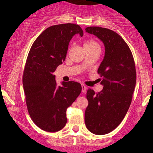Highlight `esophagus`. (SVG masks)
Returning <instances> with one entry per match:
<instances>
[{
	"label": "esophagus",
	"instance_id": "1",
	"mask_svg": "<svg viewBox=\"0 0 153 153\" xmlns=\"http://www.w3.org/2000/svg\"><path fill=\"white\" fill-rule=\"evenodd\" d=\"M81 87H82V93H85V91H86V89H87L86 86H85V85H83V84H82Z\"/></svg>",
	"mask_w": 153,
	"mask_h": 153
}]
</instances>
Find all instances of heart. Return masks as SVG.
Masks as SVG:
<instances>
[{
  "label": "heart",
  "instance_id": "obj_1",
  "mask_svg": "<svg viewBox=\"0 0 153 153\" xmlns=\"http://www.w3.org/2000/svg\"><path fill=\"white\" fill-rule=\"evenodd\" d=\"M95 46H99L97 42L93 39H87L84 42V48H91V47H95Z\"/></svg>",
  "mask_w": 153,
  "mask_h": 153
}]
</instances>
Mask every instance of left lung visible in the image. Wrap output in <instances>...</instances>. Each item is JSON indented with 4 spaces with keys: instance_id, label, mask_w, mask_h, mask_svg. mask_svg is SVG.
<instances>
[{
    "instance_id": "8db88e82",
    "label": "left lung",
    "mask_w": 153,
    "mask_h": 153,
    "mask_svg": "<svg viewBox=\"0 0 153 153\" xmlns=\"http://www.w3.org/2000/svg\"><path fill=\"white\" fill-rule=\"evenodd\" d=\"M85 31L97 36L105 47L98 69L103 88L97 94L88 90L85 111L87 129L103 135L118 127L127 113L136 85V69L130 49L117 33L99 26L87 27Z\"/></svg>"
}]
</instances>
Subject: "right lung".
<instances>
[{
	"label": "right lung",
	"mask_w": 153,
	"mask_h": 153,
	"mask_svg": "<svg viewBox=\"0 0 153 153\" xmlns=\"http://www.w3.org/2000/svg\"><path fill=\"white\" fill-rule=\"evenodd\" d=\"M76 34L83 36L77 24L50 26L36 38L28 54L23 75L26 106L33 122L44 131L55 132L65 126L67 108L81 92V85L75 81L57 85L54 75Z\"/></svg>",
	"instance_id": "obj_1"
}]
</instances>
